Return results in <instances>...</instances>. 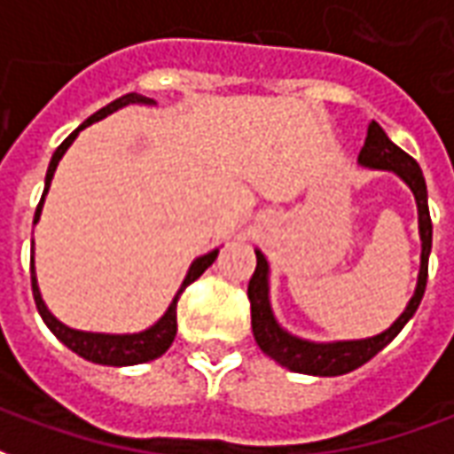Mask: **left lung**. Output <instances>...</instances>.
Segmentation results:
<instances>
[{
    "instance_id": "obj_1",
    "label": "left lung",
    "mask_w": 454,
    "mask_h": 454,
    "mask_svg": "<svg viewBox=\"0 0 454 454\" xmlns=\"http://www.w3.org/2000/svg\"><path fill=\"white\" fill-rule=\"evenodd\" d=\"M362 165L374 169H394L416 194L419 201V223H420V240H423V253H420V275L416 294L406 306V311L399 316V321L391 325L389 331L381 335L367 338V340H350V342H331V345H316V342L299 340L294 335H289L277 325L270 299H267V260L262 253H257L255 272L250 277L247 285V299H250V316H253V333L260 345V350L270 355L272 360L279 362L282 367L301 374H318V377H335L362 367L364 362H370L381 348H387L403 325L409 324V318L416 314L426 282H428V255L433 246V223H430L428 211V192H426V179L420 172L419 162L411 158L409 153H403L399 145H394L387 133L381 130L377 121H372L367 126V138L360 150Z\"/></svg>"
}]
</instances>
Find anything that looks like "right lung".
I'll return each instance as SVG.
<instances>
[{
  "label": "right lung",
  "mask_w": 454,
  "mask_h": 454,
  "mask_svg": "<svg viewBox=\"0 0 454 454\" xmlns=\"http://www.w3.org/2000/svg\"><path fill=\"white\" fill-rule=\"evenodd\" d=\"M133 102H153V99H145V97H138L136 92L130 94H123L119 97L116 102L106 104L104 109H99L97 114H92L90 119L84 121L82 126L77 130H73L67 138L58 145V150L53 153V160H51V165H48V175H45V189H43V197L38 201V207H35V216H34V223L38 221L41 216V207H43V199L48 194V187H51V179H53V172L58 168V162L63 158V153L70 148V143L77 138V133L84 129V126H90L94 121L104 119V116H109L114 114L116 109L121 106H126V104H133ZM218 250H211L208 255L204 257H197L194 260V265L189 267V275L187 279L182 282V289L177 292L175 296V301L169 304L168 314L160 318L158 324L148 328V331H143V333H136V335H102V333H82V331H73V328H67L63 325L58 318H55L48 309H45L43 299H41V292H38V285H35V272H34V260H31V289H34V299H35V309H38V314L41 318L45 321V325L53 331V335L58 338L60 342H65L67 348L73 352H77L80 357L90 362H97V364H112V367H126V364H140V362H148V360H155L160 357L162 352L168 350L172 340H175V335H177V301H179V294L187 289L194 279L204 275V270L207 267L214 265V260H216Z\"/></svg>",
  "instance_id": "right-lung-1"
}]
</instances>
